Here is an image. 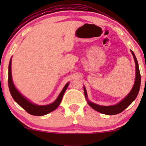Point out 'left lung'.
<instances>
[{
	"label": "left lung",
	"mask_w": 146,
	"mask_h": 146,
	"mask_svg": "<svg viewBox=\"0 0 146 146\" xmlns=\"http://www.w3.org/2000/svg\"><path fill=\"white\" fill-rule=\"evenodd\" d=\"M131 52L132 53V56L134 57V59H135V65H136V78H135V84H134L133 87H132L131 91L130 92V93H129V94L127 95L121 102H120L119 103H118L115 106H100L98 104H95L94 103H91V102H90L88 100V104H89L90 106L91 107V108H93L94 110H97L98 112H100V113H101L102 114H105V115H117V114L120 113H121L122 111H123V110H124L127 107H128L131 104L132 102L136 99L140 88L141 75L139 68L138 62H137L136 57H135V53L132 52V51H131ZM84 90L85 97L87 98V93L85 87L84 88Z\"/></svg>",
	"instance_id": "left-lung-1"
}]
</instances>
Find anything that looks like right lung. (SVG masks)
<instances>
[{
	"mask_svg": "<svg viewBox=\"0 0 146 146\" xmlns=\"http://www.w3.org/2000/svg\"><path fill=\"white\" fill-rule=\"evenodd\" d=\"M11 60H10L9 64V74H8V85H9V89L11 93V96L14 100L19 104L23 109L26 110L28 113L36 116H42V115H46V114L51 113L53 110H56L62 101V99L64 95V93L66 91V88L68 86V83L65 85L61 93H60L59 96L57 100L53 103L49 105L46 106H38L28 101L26 98L22 95L18 90L15 88L14 83L12 81V77H11Z\"/></svg>",
	"mask_w": 146,
	"mask_h": 146,
	"instance_id": "right-lung-1",
	"label": "right lung"
}]
</instances>
